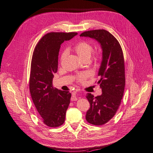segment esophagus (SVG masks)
Returning <instances> with one entry per match:
<instances>
[{
	"mask_svg": "<svg viewBox=\"0 0 153 153\" xmlns=\"http://www.w3.org/2000/svg\"><path fill=\"white\" fill-rule=\"evenodd\" d=\"M77 98H78V97H77L76 91L73 92L72 97H71V101H76L77 100Z\"/></svg>",
	"mask_w": 153,
	"mask_h": 153,
	"instance_id": "obj_1",
	"label": "esophagus"
}]
</instances>
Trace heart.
<instances>
[{
	"instance_id": "1",
	"label": "heart",
	"mask_w": 153,
	"mask_h": 153,
	"mask_svg": "<svg viewBox=\"0 0 153 153\" xmlns=\"http://www.w3.org/2000/svg\"><path fill=\"white\" fill-rule=\"evenodd\" d=\"M73 50L74 51L77 55L79 56L82 60H89L91 56L92 52L93 51V46L89 42H88L85 41H81L77 42L75 46L73 47ZM67 55V51H64L62 52L60 60L62 61ZM100 56L98 54L94 56L95 61H98L100 60ZM93 75V72L91 71H86L85 72H79L76 76V80L77 82H83L85 81L88 78L90 77Z\"/></svg>"
}]
</instances>
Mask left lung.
<instances>
[{"label": "left lung", "instance_id": "left-lung-1", "mask_svg": "<svg viewBox=\"0 0 153 153\" xmlns=\"http://www.w3.org/2000/svg\"><path fill=\"white\" fill-rule=\"evenodd\" d=\"M80 36L95 39L100 44L102 61L98 71L97 84L102 94L94 97L88 93L90 108L86 112L87 121L93 125H102L114 117L119 108L125 86V60L120 44L105 30L86 31Z\"/></svg>", "mask_w": 153, "mask_h": 153}]
</instances>
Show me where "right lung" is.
<instances>
[{"label":"right lung","mask_w":153,"mask_h":153,"mask_svg":"<svg viewBox=\"0 0 153 153\" xmlns=\"http://www.w3.org/2000/svg\"><path fill=\"white\" fill-rule=\"evenodd\" d=\"M77 34L76 32L46 33L38 42L33 52L29 88L42 122L49 127H58L65 121L71 94L68 91L54 88L53 79L58 70L60 45Z\"/></svg>","instance_id":"1"}]
</instances>
